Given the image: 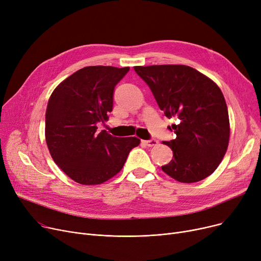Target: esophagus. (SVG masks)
<instances>
[{
    "instance_id": "34e87169",
    "label": "esophagus",
    "mask_w": 261,
    "mask_h": 261,
    "mask_svg": "<svg viewBox=\"0 0 261 261\" xmlns=\"http://www.w3.org/2000/svg\"><path fill=\"white\" fill-rule=\"evenodd\" d=\"M143 143L146 146H148V147H153V146H156L159 144V142L156 140H154V139H151V140H149V141H143Z\"/></svg>"
}]
</instances>
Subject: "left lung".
<instances>
[{"label": "left lung", "instance_id": "obj_1", "mask_svg": "<svg viewBox=\"0 0 261 261\" xmlns=\"http://www.w3.org/2000/svg\"><path fill=\"white\" fill-rule=\"evenodd\" d=\"M151 90L176 134L164 142L173 159L162 170L182 183H195L211 175L221 163L229 140V119L224 96L215 82L187 65L134 66Z\"/></svg>", "mask_w": 261, "mask_h": 261}]
</instances>
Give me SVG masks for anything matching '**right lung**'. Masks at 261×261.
I'll use <instances>...</instances> for the list:
<instances>
[{
  "label": "right lung",
  "instance_id": "add662e5",
  "mask_svg": "<svg viewBox=\"0 0 261 261\" xmlns=\"http://www.w3.org/2000/svg\"><path fill=\"white\" fill-rule=\"evenodd\" d=\"M130 67L86 66L63 80L51 93L45 113L49 153L72 180L101 184L117 174L138 138H116L97 131L113 109V94Z\"/></svg>",
  "mask_w": 261,
  "mask_h": 261
}]
</instances>
